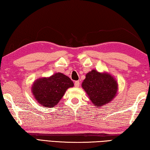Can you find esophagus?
<instances>
[{
    "label": "esophagus",
    "mask_w": 150,
    "mask_h": 150,
    "mask_svg": "<svg viewBox=\"0 0 150 150\" xmlns=\"http://www.w3.org/2000/svg\"><path fill=\"white\" fill-rule=\"evenodd\" d=\"M79 84H80L79 81H75V83H74V86H75V87H76V88H77V87L79 86Z\"/></svg>",
    "instance_id": "esophagus-1"
}]
</instances>
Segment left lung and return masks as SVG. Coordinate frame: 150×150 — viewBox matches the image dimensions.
Listing matches in <instances>:
<instances>
[{"label": "left lung", "instance_id": "8db88e82", "mask_svg": "<svg viewBox=\"0 0 150 150\" xmlns=\"http://www.w3.org/2000/svg\"><path fill=\"white\" fill-rule=\"evenodd\" d=\"M82 87L94 105L101 107L112 101L116 96L118 84L109 73L93 69L86 75Z\"/></svg>", "mask_w": 150, "mask_h": 150}]
</instances>
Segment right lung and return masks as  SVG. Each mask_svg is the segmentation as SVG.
<instances>
[{"label":"right lung","mask_w":150,"mask_h":150,"mask_svg":"<svg viewBox=\"0 0 150 150\" xmlns=\"http://www.w3.org/2000/svg\"><path fill=\"white\" fill-rule=\"evenodd\" d=\"M73 85V81L67 76L56 73L50 77L38 79L33 84L31 91L40 105L52 108L58 104L67 89Z\"/></svg>","instance_id":"obj_1"}]
</instances>
